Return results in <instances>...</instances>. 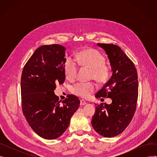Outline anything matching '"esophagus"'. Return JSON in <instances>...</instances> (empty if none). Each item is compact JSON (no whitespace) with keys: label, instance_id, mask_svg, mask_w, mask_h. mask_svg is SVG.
I'll return each mask as SVG.
<instances>
[{"label":"esophagus","instance_id":"34e87169","mask_svg":"<svg viewBox=\"0 0 157 157\" xmlns=\"http://www.w3.org/2000/svg\"><path fill=\"white\" fill-rule=\"evenodd\" d=\"M85 104H86V102L84 101V100H80V105H85Z\"/></svg>","mask_w":157,"mask_h":157}]
</instances>
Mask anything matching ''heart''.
<instances>
[{
	"mask_svg": "<svg viewBox=\"0 0 157 157\" xmlns=\"http://www.w3.org/2000/svg\"><path fill=\"white\" fill-rule=\"evenodd\" d=\"M75 60L81 66L91 69L90 78L95 79L100 83H105L110 75L109 69L105 63V58L99 52L94 49H86L79 52L76 56ZM78 71L76 62L70 58L65 60L64 72L69 80L75 79ZM97 85L93 82L78 83L71 88L72 92L83 98H88L97 90Z\"/></svg>",
	"mask_w": 157,
	"mask_h": 157,
	"instance_id": "b5f03b06",
	"label": "heart"
}]
</instances>
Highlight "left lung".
Masks as SVG:
<instances>
[{
    "label": "left lung",
    "instance_id": "8db88e82",
    "mask_svg": "<svg viewBox=\"0 0 157 157\" xmlns=\"http://www.w3.org/2000/svg\"><path fill=\"white\" fill-rule=\"evenodd\" d=\"M97 45L108 55L113 75L95 97L110 98L112 103L97 105L92 125L98 134L113 137L125 130L134 115L138 97L137 73L132 61L118 46Z\"/></svg>",
    "mask_w": 157,
    "mask_h": 157
}]
</instances>
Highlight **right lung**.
<instances>
[{
    "label": "right lung",
    "instance_id": "add662e5",
    "mask_svg": "<svg viewBox=\"0 0 157 157\" xmlns=\"http://www.w3.org/2000/svg\"><path fill=\"white\" fill-rule=\"evenodd\" d=\"M65 50L59 44L40 46L21 74L23 114L32 130L46 139H55L64 133L80 104L75 95H68L62 102L54 93L56 84L65 81Z\"/></svg>",
    "mask_w": 157,
    "mask_h": 157
}]
</instances>
